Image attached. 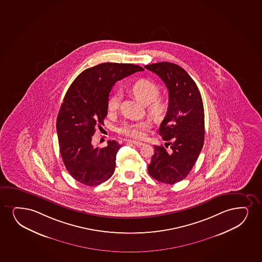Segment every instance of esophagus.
I'll list each match as a JSON object with an SVG mask.
<instances>
[{
  "label": "esophagus",
  "instance_id": "esophagus-1",
  "mask_svg": "<svg viewBox=\"0 0 262 262\" xmlns=\"http://www.w3.org/2000/svg\"><path fill=\"white\" fill-rule=\"evenodd\" d=\"M127 143H130V144H134V145L138 146H143L144 145V143H140V142H136V141H127Z\"/></svg>",
  "mask_w": 262,
  "mask_h": 262
}]
</instances>
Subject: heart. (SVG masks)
I'll use <instances>...</instances> for the list:
<instances>
[{"label": "heart", "instance_id": "obj_1", "mask_svg": "<svg viewBox=\"0 0 262 262\" xmlns=\"http://www.w3.org/2000/svg\"><path fill=\"white\" fill-rule=\"evenodd\" d=\"M130 93L147 106V113L152 119H161L167 110V101L162 96H159V86L157 83L148 79H141L130 86ZM119 106V96L115 94L110 97L107 103V108L110 113L118 110ZM149 126L145 121L138 122H125L118 128V132L121 136L134 140L144 139L146 132Z\"/></svg>", "mask_w": 262, "mask_h": 262}]
</instances>
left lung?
<instances>
[{"instance_id":"left-lung-1","label":"left lung","mask_w":262,"mask_h":262,"mask_svg":"<svg viewBox=\"0 0 262 262\" xmlns=\"http://www.w3.org/2000/svg\"><path fill=\"white\" fill-rule=\"evenodd\" d=\"M144 67L160 77L169 94L167 113L159 134L170 149L154 145L148 172L159 182L174 184L189 174L204 145L202 97L195 81L178 64L161 62Z\"/></svg>"}]
</instances>
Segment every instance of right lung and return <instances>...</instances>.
<instances>
[{"label": "right lung", "mask_w": 262, "mask_h": 262, "mask_svg": "<svg viewBox=\"0 0 262 262\" xmlns=\"http://www.w3.org/2000/svg\"><path fill=\"white\" fill-rule=\"evenodd\" d=\"M140 71L144 69L133 63H100L83 71L67 90L56 119V132L63 164L77 182L99 185L113 176L121 146L113 140L104 148H95L92 136L103 125L113 85Z\"/></svg>", "instance_id": "right-lung-1"}]
</instances>
